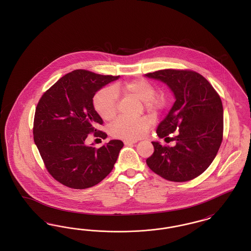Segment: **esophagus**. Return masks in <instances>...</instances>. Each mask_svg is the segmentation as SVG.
I'll list each match as a JSON object with an SVG mask.
<instances>
[{"label":"esophagus","instance_id":"esophagus-1","mask_svg":"<svg viewBox=\"0 0 251 251\" xmlns=\"http://www.w3.org/2000/svg\"><path fill=\"white\" fill-rule=\"evenodd\" d=\"M137 142L136 140H125L124 144L125 145H132V144H135Z\"/></svg>","mask_w":251,"mask_h":251}]
</instances>
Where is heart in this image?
Returning <instances> with one entry per match:
<instances>
[{
    "label": "heart",
    "instance_id": "b5f03b06",
    "mask_svg": "<svg viewBox=\"0 0 251 251\" xmlns=\"http://www.w3.org/2000/svg\"><path fill=\"white\" fill-rule=\"evenodd\" d=\"M118 86L106 87L96 94L94 107L99 115L104 120H112L117 113ZM125 93L143 101L145 107L150 111H154L161 106V101L156 99L155 87L145 79H136L122 86ZM151 121L146 117L138 119L120 118L116 120L110 132L114 137L123 139H137L142 137L150 128Z\"/></svg>",
    "mask_w": 251,
    "mask_h": 251
}]
</instances>
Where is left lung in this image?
I'll list each match as a JSON object with an SVG mask.
<instances>
[{"label":"left lung","mask_w":251,"mask_h":251,"mask_svg":"<svg viewBox=\"0 0 251 251\" xmlns=\"http://www.w3.org/2000/svg\"><path fill=\"white\" fill-rule=\"evenodd\" d=\"M167 84L175 102L157 127L160 138L179 131L173 147L151 142L154 152L147 159L149 167L171 181L195 179L212 164L223 136V106L220 97L200 73L163 70L145 74ZM169 138V137H168ZM166 139V138H165Z\"/></svg>","instance_id":"obj_1"}]
</instances>
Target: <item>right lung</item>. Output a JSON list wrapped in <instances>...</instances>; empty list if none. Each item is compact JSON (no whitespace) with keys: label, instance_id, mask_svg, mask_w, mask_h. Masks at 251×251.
<instances>
[{"label":"right lung","instance_id":"right-lung-1","mask_svg":"<svg viewBox=\"0 0 251 251\" xmlns=\"http://www.w3.org/2000/svg\"><path fill=\"white\" fill-rule=\"evenodd\" d=\"M120 76L100 75L84 70L70 72L39 100L34 120V141L49 173L62 184L85 189L98 184L112 171L123 142L110 140L100 149L85 145L88 134L103 120L93 98Z\"/></svg>","mask_w":251,"mask_h":251}]
</instances>
